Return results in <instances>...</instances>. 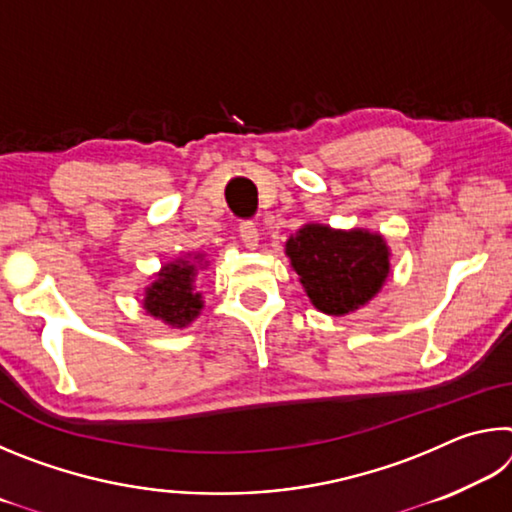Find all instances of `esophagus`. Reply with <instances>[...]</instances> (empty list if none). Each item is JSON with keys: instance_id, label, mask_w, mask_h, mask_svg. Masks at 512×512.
<instances>
[{"instance_id": "obj_1", "label": "esophagus", "mask_w": 512, "mask_h": 512, "mask_svg": "<svg viewBox=\"0 0 512 512\" xmlns=\"http://www.w3.org/2000/svg\"><path fill=\"white\" fill-rule=\"evenodd\" d=\"M239 237L246 244V248H257V244H259L257 225L253 221H241L239 223Z\"/></svg>"}]
</instances>
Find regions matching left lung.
Masks as SVG:
<instances>
[{"mask_svg":"<svg viewBox=\"0 0 512 512\" xmlns=\"http://www.w3.org/2000/svg\"><path fill=\"white\" fill-rule=\"evenodd\" d=\"M287 257L318 311L345 316L384 287L391 250L377 232L307 223L287 241Z\"/></svg>","mask_w":512,"mask_h":512,"instance_id":"obj_1","label":"left lung"}]
</instances>
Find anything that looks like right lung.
<instances>
[{
  "instance_id": "obj_1",
  "label": "right lung",
  "mask_w": 512,
  "mask_h": 512,
  "mask_svg": "<svg viewBox=\"0 0 512 512\" xmlns=\"http://www.w3.org/2000/svg\"><path fill=\"white\" fill-rule=\"evenodd\" d=\"M203 255H196L194 262L189 257H180L160 268L155 280L146 287L142 307L146 314L160 318L171 327H187L201 314L203 296L196 291L194 280L198 262Z\"/></svg>"
}]
</instances>
